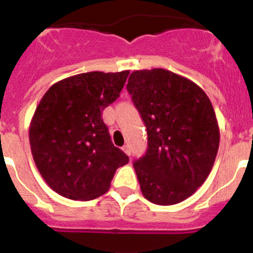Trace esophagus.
<instances>
[{"label":"esophagus","mask_w":253,"mask_h":253,"mask_svg":"<svg viewBox=\"0 0 253 253\" xmlns=\"http://www.w3.org/2000/svg\"><path fill=\"white\" fill-rule=\"evenodd\" d=\"M122 150H124V152L126 153L127 156H131V150H129L128 146H124V147H122Z\"/></svg>","instance_id":"esophagus-1"}]
</instances>
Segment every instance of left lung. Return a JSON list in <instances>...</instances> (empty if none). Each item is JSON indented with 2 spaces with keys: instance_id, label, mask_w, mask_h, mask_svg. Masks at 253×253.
Listing matches in <instances>:
<instances>
[{
  "instance_id": "left-lung-1",
  "label": "left lung",
  "mask_w": 253,
  "mask_h": 253,
  "mask_svg": "<svg viewBox=\"0 0 253 253\" xmlns=\"http://www.w3.org/2000/svg\"><path fill=\"white\" fill-rule=\"evenodd\" d=\"M127 91L147 128L146 155L133 162L146 200L185 201L206 181L216 160L219 128L204 89L164 68L133 71Z\"/></svg>"
}]
</instances>
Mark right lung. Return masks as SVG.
<instances>
[{
  "label": "right lung",
  "mask_w": 253,
  "mask_h": 253,
  "mask_svg": "<svg viewBox=\"0 0 253 253\" xmlns=\"http://www.w3.org/2000/svg\"><path fill=\"white\" fill-rule=\"evenodd\" d=\"M129 71L87 72L56 82L30 124L31 152L47 185L70 200L106 193L128 156L115 147L102 111L115 102Z\"/></svg>",
  "instance_id": "right-lung-1"
}]
</instances>
